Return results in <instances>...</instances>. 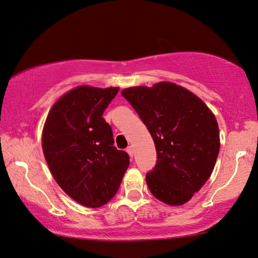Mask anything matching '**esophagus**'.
Listing matches in <instances>:
<instances>
[{
	"mask_svg": "<svg viewBox=\"0 0 258 258\" xmlns=\"http://www.w3.org/2000/svg\"><path fill=\"white\" fill-rule=\"evenodd\" d=\"M126 152H127L130 157H133V155H134V149H133L132 146H130V147H127V149H126Z\"/></svg>",
	"mask_w": 258,
	"mask_h": 258,
	"instance_id": "obj_1",
	"label": "esophagus"
}]
</instances>
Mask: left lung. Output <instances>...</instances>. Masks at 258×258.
<instances>
[{"label": "left lung", "mask_w": 258, "mask_h": 258, "mask_svg": "<svg viewBox=\"0 0 258 258\" xmlns=\"http://www.w3.org/2000/svg\"><path fill=\"white\" fill-rule=\"evenodd\" d=\"M121 95L155 144L156 166L146 176L152 195L171 206L187 203L217 162L220 137L213 112L194 92L167 81L126 88Z\"/></svg>", "instance_id": "left-lung-1"}]
</instances>
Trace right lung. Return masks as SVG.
<instances>
[{
	"instance_id": "1",
	"label": "right lung",
	"mask_w": 258,
	"mask_h": 258,
	"mask_svg": "<svg viewBox=\"0 0 258 258\" xmlns=\"http://www.w3.org/2000/svg\"><path fill=\"white\" fill-rule=\"evenodd\" d=\"M118 87L79 86L53 104L41 146L53 178L82 206L96 209L114 197L130 166L128 154L113 146L103 112Z\"/></svg>"
}]
</instances>
